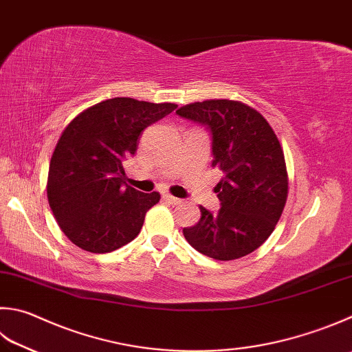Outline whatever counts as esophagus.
Instances as JSON below:
<instances>
[{"instance_id": "esophagus-1", "label": "esophagus", "mask_w": 352, "mask_h": 352, "mask_svg": "<svg viewBox=\"0 0 352 352\" xmlns=\"http://www.w3.org/2000/svg\"><path fill=\"white\" fill-rule=\"evenodd\" d=\"M162 197H164L165 201H167V202H170L171 205H179V204H182V199L175 197V196H171V195H168V193H165Z\"/></svg>"}]
</instances>
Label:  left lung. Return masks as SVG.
Segmentation results:
<instances>
[{"label":"left lung","instance_id":"obj_1","mask_svg":"<svg viewBox=\"0 0 352 352\" xmlns=\"http://www.w3.org/2000/svg\"><path fill=\"white\" fill-rule=\"evenodd\" d=\"M176 113L205 125L211 133L213 162L223 177L214 191L216 214L201 208V219L184 228L199 253L234 261L253 253L273 233L288 197L283 150L267 119L250 105L230 99L187 104Z\"/></svg>","mask_w":352,"mask_h":352}]
</instances>
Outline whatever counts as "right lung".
Instances as JSON below:
<instances>
[{
  "mask_svg": "<svg viewBox=\"0 0 352 352\" xmlns=\"http://www.w3.org/2000/svg\"><path fill=\"white\" fill-rule=\"evenodd\" d=\"M177 107L133 98L91 105L64 129L53 151L47 199L59 228L89 253H110L133 241L145 213L161 199L124 182L125 157L144 129Z\"/></svg>",
  "mask_w": 352,
  "mask_h": 352,
  "instance_id": "right-lung-1",
  "label": "right lung"
}]
</instances>
